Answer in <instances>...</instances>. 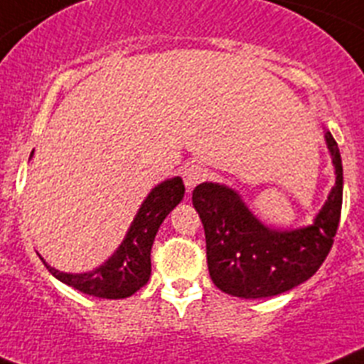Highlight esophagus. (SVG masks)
<instances>
[{
  "mask_svg": "<svg viewBox=\"0 0 364 364\" xmlns=\"http://www.w3.org/2000/svg\"><path fill=\"white\" fill-rule=\"evenodd\" d=\"M205 176H206V170L203 168L201 165H194V163L183 170V181H185V186L188 190H192L196 185H199V183L205 179Z\"/></svg>",
  "mask_w": 364,
  "mask_h": 364,
  "instance_id": "1",
  "label": "esophagus"
}]
</instances>
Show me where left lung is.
<instances>
[{
	"instance_id": "obj_1",
	"label": "left lung",
	"mask_w": 364,
	"mask_h": 364,
	"mask_svg": "<svg viewBox=\"0 0 364 364\" xmlns=\"http://www.w3.org/2000/svg\"><path fill=\"white\" fill-rule=\"evenodd\" d=\"M336 185L312 225L292 230L272 228L257 219L237 190L219 183H201L192 203L201 218L206 263L215 287L245 299L288 292L319 270L333 243L343 205L341 154L325 129Z\"/></svg>"
}]
</instances>
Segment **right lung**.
Returning a JSON list of instances; mask_svg holds the SVG:
<instances>
[{
    "mask_svg": "<svg viewBox=\"0 0 364 364\" xmlns=\"http://www.w3.org/2000/svg\"><path fill=\"white\" fill-rule=\"evenodd\" d=\"M183 196H185V185L179 176L154 186L139 206L117 250L94 270L83 274H67L47 264L43 257L41 261L55 279L88 296L101 297V299L130 297L149 283L150 270H152L150 250L154 239L166 215L181 203Z\"/></svg>",
    "mask_w": 364,
    "mask_h": 364,
    "instance_id": "right-lung-1",
    "label": "right lung"
}]
</instances>
